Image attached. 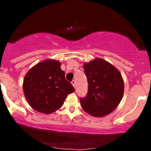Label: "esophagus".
Instances as JSON below:
<instances>
[{
	"mask_svg": "<svg viewBox=\"0 0 151 151\" xmlns=\"http://www.w3.org/2000/svg\"><path fill=\"white\" fill-rule=\"evenodd\" d=\"M72 84L73 85L74 88H76V81L75 80H72Z\"/></svg>",
	"mask_w": 151,
	"mask_h": 151,
	"instance_id": "1",
	"label": "esophagus"
}]
</instances>
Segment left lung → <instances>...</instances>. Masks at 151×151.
I'll list each match as a JSON object with an SVG mask.
<instances>
[{
	"instance_id": "1",
	"label": "left lung",
	"mask_w": 151,
	"mask_h": 151,
	"mask_svg": "<svg viewBox=\"0 0 151 151\" xmlns=\"http://www.w3.org/2000/svg\"><path fill=\"white\" fill-rule=\"evenodd\" d=\"M84 70L89 85L86 96L80 98L81 107L93 116L108 115L122 99L124 84L121 73L102 59L84 64Z\"/></svg>"
}]
</instances>
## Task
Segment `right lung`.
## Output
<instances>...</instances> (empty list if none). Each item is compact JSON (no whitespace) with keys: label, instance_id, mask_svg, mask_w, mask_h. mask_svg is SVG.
<instances>
[{"label":"right lung","instance_id":"add662e5","mask_svg":"<svg viewBox=\"0 0 151 151\" xmlns=\"http://www.w3.org/2000/svg\"><path fill=\"white\" fill-rule=\"evenodd\" d=\"M60 63L46 60L36 65L27 72L23 80V91L32 108L44 114H51L63 105L74 88L65 79Z\"/></svg>","mask_w":151,"mask_h":151}]
</instances>
